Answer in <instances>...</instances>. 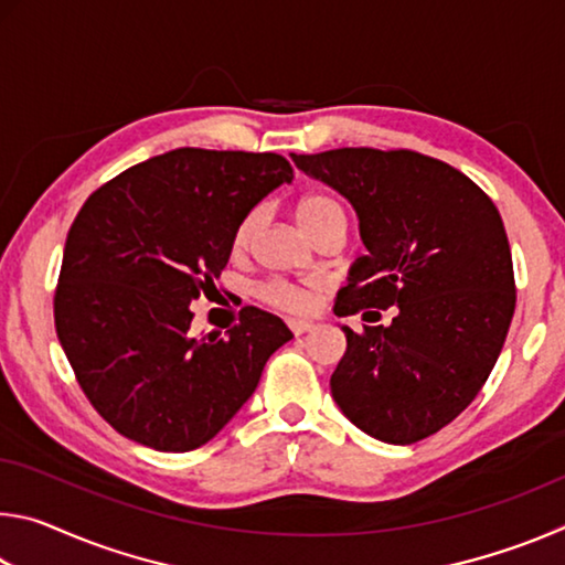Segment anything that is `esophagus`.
I'll list each match as a JSON object with an SVG mask.
<instances>
[{"instance_id":"esophagus-1","label":"esophagus","mask_w":565,"mask_h":565,"mask_svg":"<svg viewBox=\"0 0 565 565\" xmlns=\"http://www.w3.org/2000/svg\"><path fill=\"white\" fill-rule=\"evenodd\" d=\"M313 327H317V323L303 321V319H289V329L296 333V337H301L306 331H313Z\"/></svg>"}]
</instances>
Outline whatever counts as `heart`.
<instances>
[{
    "label": "heart",
    "mask_w": 565,
    "mask_h": 565,
    "mask_svg": "<svg viewBox=\"0 0 565 565\" xmlns=\"http://www.w3.org/2000/svg\"><path fill=\"white\" fill-rule=\"evenodd\" d=\"M343 214L341 204L337 199L327 194H306L299 204H296V218H299L306 232L313 234L317 228L327 222L331 216ZM256 224H259V212H248L242 222H238L234 232V252H246L254 242ZM319 286H294L284 281L266 284L262 289V299L266 303L276 306V309L289 311V313H306L313 309V301H317Z\"/></svg>",
    "instance_id": "obj_1"
}]
</instances>
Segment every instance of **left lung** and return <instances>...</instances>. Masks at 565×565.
<instances>
[{
    "label": "left lung",
    "mask_w": 565,
    "mask_h": 565,
    "mask_svg": "<svg viewBox=\"0 0 565 565\" xmlns=\"http://www.w3.org/2000/svg\"><path fill=\"white\" fill-rule=\"evenodd\" d=\"M356 209L361 242L333 313L394 306L388 327L347 333L331 396L384 444L441 431L478 396L515 309L509 236L489 196L446 161L411 149L291 154Z\"/></svg>",
    "instance_id": "1"
}]
</instances>
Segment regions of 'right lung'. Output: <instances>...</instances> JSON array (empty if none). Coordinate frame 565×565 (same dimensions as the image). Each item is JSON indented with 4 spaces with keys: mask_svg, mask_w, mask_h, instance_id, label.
<instances>
[{
    "mask_svg": "<svg viewBox=\"0 0 565 565\" xmlns=\"http://www.w3.org/2000/svg\"><path fill=\"white\" fill-rule=\"evenodd\" d=\"M294 169L281 154L174 149L121 171L66 234L56 337L111 428L157 451L204 446L234 418L271 353L294 339L269 311L191 337L189 303L209 294L242 218Z\"/></svg>",
    "mask_w": 565,
    "mask_h": 565,
    "instance_id": "add662e5",
    "label": "right lung"
}]
</instances>
